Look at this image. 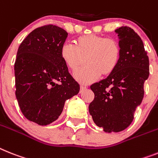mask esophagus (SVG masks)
Returning a JSON list of instances; mask_svg holds the SVG:
<instances>
[{"instance_id": "34e87169", "label": "esophagus", "mask_w": 158, "mask_h": 158, "mask_svg": "<svg viewBox=\"0 0 158 158\" xmlns=\"http://www.w3.org/2000/svg\"><path fill=\"white\" fill-rule=\"evenodd\" d=\"M87 87L85 86V85H81V91L84 90V89H85Z\"/></svg>"}]
</instances>
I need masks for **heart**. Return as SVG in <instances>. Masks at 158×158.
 I'll list each match as a JSON object with an SVG mask.
<instances>
[{"instance_id":"1","label":"heart","mask_w":158,"mask_h":158,"mask_svg":"<svg viewBox=\"0 0 158 158\" xmlns=\"http://www.w3.org/2000/svg\"><path fill=\"white\" fill-rule=\"evenodd\" d=\"M120 47L115 40L95 35H85L75 40V46L65 44L60 48L64 63L81 83H90L98 77L109 76L115 70L120 60Z\"/></svg>"}]
</instances>
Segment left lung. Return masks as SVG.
<instances>
[{"instance_id":"8db88e82","label":"left lung","mask_w":158,"mask_h":158,"mask_svg":"<svg viewBox=\"0 0 158 158\" xmlns=\"http://www.w3.org/2000/svg\"><path fill=\"white\" fill-rule=\"evenodd\" d=\"M114 32L119 40L120 60L110 75L91 85L94 99L89 106L95 124L106 132H118L131 124L149 75L148 57L140 36L128 27Z\"/></svg>"}]
</instances>
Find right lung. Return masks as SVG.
Listing matches in <instances>:
<instances>
[{
    "label": "right lung",
    "instance_id": "add662e5",
    "mask_svg": "<svg viewBox=\"0 0 158 158\" xmlns=\"http://www.w3.org/2000/svg\"><path fill=\"white\" fill-rule=\"evenodd\" d=\"M67 37L64 29L48 25L34 30L18 48L15 94L23 115L39 125L56 120L65 101L80 90L60 56Z\"/></svg>",
    "mask_w": 158,
    "mask_h": 158
}]
</instances>
